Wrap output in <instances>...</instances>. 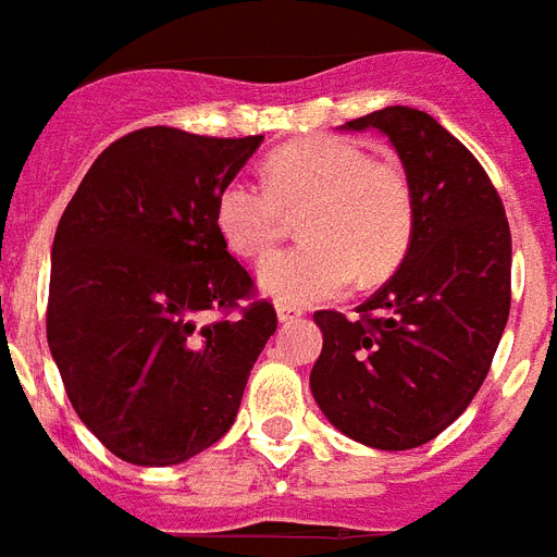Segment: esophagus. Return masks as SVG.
Returning a JSON list of instances; mask_svg holds the SVG:
<instances>
[{"label":"esophagus","instance_id":"obj_1","mask_svg":"<svg viewBox=\"0 0 557 557\" xmlns=\"http://www.w3.org/2000/svg\"><path fill=\"white\" fill-rule=\"evenodd\" d=\"M277 318L280 321H295V318H300V309L288 307V304H277Z\"/></svg>","mask_w":557,"mask_h":557}]
</instances>
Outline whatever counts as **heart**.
I'll return each mask as SVG.
<instances>
[{"instance_id":"heart-1","label":"heart","mask_w":557,"mask_h":557,"mask_svg":"<svg viewBox=\"0 0 557 557\" xmlns=\"http://www.w3.org/2000/svg\"><path fill=\"white\" fill-rule=\"evenodd\" d=\"M288 219L304 245L269 257L260 288L307 307L392 277L414 242V189L406 169L342 137H309L265 157L262 186L231 181L215 198V231L242 260L265 257Z\"/></svg>"}]
</instances>
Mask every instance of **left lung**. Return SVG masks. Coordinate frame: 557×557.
<instances>
[{
  "mask_svg": "<svg viewBox=\"0 0 557 557\" xmlns=\"http://www.w3.org/2000/svg\"><path fill=\"white\" fill-rule=\"evenodd\" d=\"M345 127L392 139L414 189V242L359 318L315 312L324 350L312 397L347 438L411 449L447 430L482 388L511 309V231L476 157L430 113L382 108Z\"/></svg>",
  "mask_w": 557,
  "mask_h": 557,
  "instance_id": "obj_1",
  "label": "left lung"
}]
</instances>
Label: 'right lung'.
Returning a JSON list of instances; mask_svg holds the SVG:
<instances>
[{
	"label": "right lung",
	"instance_id": "obj_1",
	"mask_svg": "<svg viewBox=\"0 0 557 557\" xmlns=\"http://www.w3.org/2000/svg\"><path fill=\"white\" fill-rule=\"evenodd\" d=\"M260 143L139 127L63 210L46 338L72 409L122 461L181 465L212 447L277 330L215 231L219 189Z\"/></svg>",
	"mask_w": 557,
	"mask_h": 557
}]
</instances>
